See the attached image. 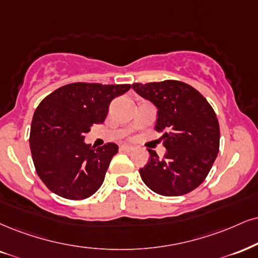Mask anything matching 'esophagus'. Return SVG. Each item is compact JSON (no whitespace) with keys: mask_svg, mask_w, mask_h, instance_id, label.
<instances>
[{"mask_svg":"<svg viewBox=\"0 0 258 258\" xmlns=\"http://www.w3.org/2000/svg\"><path fill=\"white\" fill-rule=\"evenodd\" d=\"M134 149H135V147H134V146H132V145H122V146H120V151L132 152V151H134Z\"/></svg>","mask_w":258,"mask_h":258,"instance_id":"34e87169","label":"esophagus"}]
</instances>
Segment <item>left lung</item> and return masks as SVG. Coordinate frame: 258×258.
<instances>
[{"instance_id":"obj_1","label":"left lung","mask_w":258,"mask_h":258,"mask_svg":"<svg viewBox=\"0 0 258 258\" xmlns=\"http://www.w3.org/2000/svg\"><path fill=\"white\" fill-rule=\"evenodd\" d=\"M132 87L158 109L155 130H165L163 140L167 151L160 159L155 151L148 149V164L140 168L142 180L163 196L192 191L206 179L220 145V128L211 104L182 81L134 84Z\"/></svg>"}]
</instances>
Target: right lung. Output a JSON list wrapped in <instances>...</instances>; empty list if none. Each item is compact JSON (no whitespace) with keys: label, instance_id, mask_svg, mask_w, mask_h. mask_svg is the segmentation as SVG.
Here are the masks:
<instances>
[{"label":"right lung","instance_id":"obj_1","mask_svg":"<svg viewBox=\"0 0 258 258\" xmlns=\"http://www.w3.org/2000/svg\"><path fill=\"white\" fill-rule=\"evenodd\" d=\"M130 87L74 82L41 100L32 119L30 147L47 189L68 200L87 199L99 189L118 146L92 147L85 144V135L93 124L104 122L111 100Z\"/></svg>","mask_w":258,"mask_h":258}]
</instances>
